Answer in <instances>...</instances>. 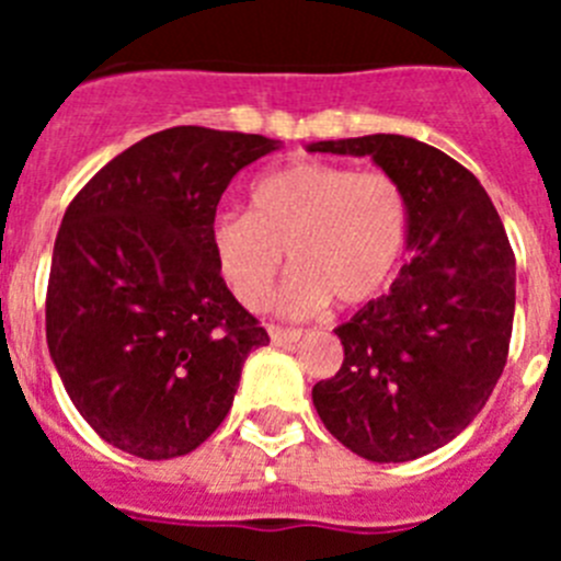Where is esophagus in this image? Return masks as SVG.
I'll use <instances>...</instances> for the list:
<instances>
[{"label": "esophagus", "instance_id": "34e87169", "mask_svg": "<svg viewBox=\"0 0 561 561\" xmlns=\"http://www.w3.org/2000/svg\"><path fill=\"white\" fill-rule=\"evenodd\" d=\"M270 336L275 345H291L304 336V329H284V325H270Z\"/></svg>", "mask_w": 561, "mask_h": 561}]
</instances>
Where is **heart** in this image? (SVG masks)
<instances>
[{"label": "heart", "mask_w": 561, "mask_h": 561, "mask_svg": "<svg viewBox=\"0 0 561 561\" xmlns=\"http://www.w3.org/2000/svg\"><path fill=\"white\" fill-rule=\"evenodd\" d=\"M408 193L393 173L297 160L264 173L250 187L247 213H221L210 225V250L238 304L261 311L286 261L280 295L286 314L329 304L359 306L393 277L408 244Z\"/></svg>", "instance_id": "obj_1"}]
</instances>
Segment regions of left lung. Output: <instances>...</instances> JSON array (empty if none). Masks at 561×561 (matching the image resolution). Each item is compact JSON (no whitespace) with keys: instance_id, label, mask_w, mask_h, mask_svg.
Wrapping results in <instances>:
<instances>
[{"instance_id":"8db88e82","label":"left lung","mask_w":561,"mask_h":561,"mask_svg":"<svg viewBox=\"0 0 561 561\" xmlns=\"http://www.w3.org/2000/svg\"><path fill=\"white\" fill-rule=\"evenodd\" d=\"M370 157L408 193L410 264L334 329L345 359L311 390L325 430L359 458L404 463L449 444L492 396L514 325V252L472 171L401 134L311 142Z\"/></svg>"}]
</instances>
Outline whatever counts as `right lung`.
Here are the masks:
<instances>
[{"label": "right lung", "mask_w": 561, "mask_h": 561, "mask_svg": "<svg viewBox=\"0 0 561 561\" xmlns=\"http://www.w3.org/2000/svg\"><path fill=\"white\" fill-rule=\"evenodd\" d=\"M261 134L173 126L134 142L69 202L53 247L47 345L106 444L146 460L193 453L270 342L221 280L210 225Z\"/></svg>", "instance_id": "1"}]
</instances>
